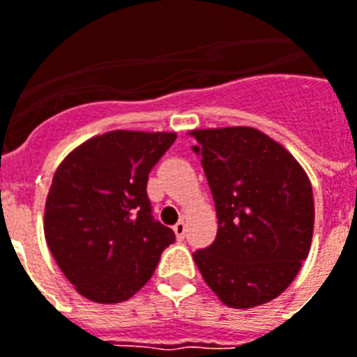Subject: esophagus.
<instances>
[{"label":"esophagus","instance_id":"esophagus-1","mask_svg":"<svg viewBox=\"0 0 357 357\" xmlns=\"http://www.w3.org/2000/svg\"><path fill=\"white\" fill-rule=\"evenodd\" d=\"M185 232H187V227H185V222H178L176 227H174V234H176V238L181 241L185 238Z\"/></svg>","mask_w":357,"mask_h":357}]
</instances>
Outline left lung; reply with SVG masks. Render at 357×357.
<instances>
[{
  "label": "left lung",
  "mask_w": 357,
  "mask_h": 357,
  "mask_svg": "<svg viewBox=\"0 0 357 357\" xmlns=\"http://www.w3.org/2000/svg\"><path fill=\"white\" fill-rule=\"evenodd\" d=\"M217 209V238L192 255L222 303L251 309L281 296L311 249L314 200L294 155L252 127L197 129Z\"/></svg>",
  "instance_id": "left-lung-1"
}]
</instances>
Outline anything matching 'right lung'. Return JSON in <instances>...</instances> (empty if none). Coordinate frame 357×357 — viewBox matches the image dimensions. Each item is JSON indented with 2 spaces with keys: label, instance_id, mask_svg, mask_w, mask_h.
<instances>
[{
  "label": "right lung",
  "instance_id": "add662e5",
  "mask_svg": "<svg viewBox=\"0 0 357 357\" xmlns=\"http://www.w3.org/2000/svg\"><path fill=\"white\" fill-rule=\"evenodd\" d=\"M176 132L110 130L70 151L45 206L52 257L95 303H121L151 279L174 232L151 217L148 176Z\"/></svg>",
  "mask_w": 357,
  "mask_h": 357
}]
</instances>
